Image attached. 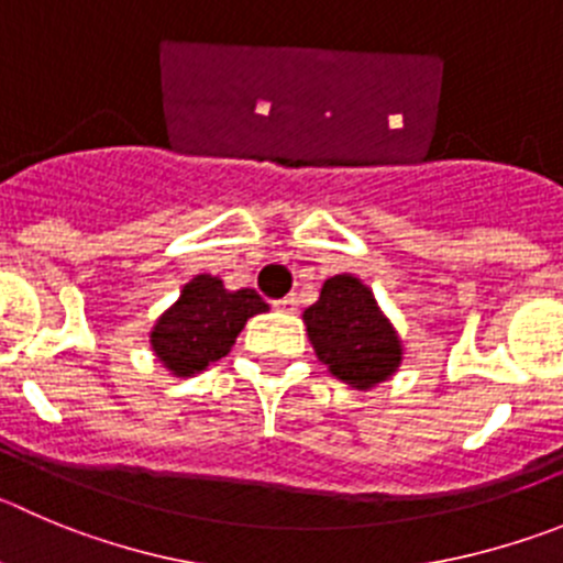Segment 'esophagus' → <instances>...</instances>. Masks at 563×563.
Wrapping results in <instances>:
<instances>
[{"instance_id": "34e87169", "label": "esophagus", "mask_w": 563, "mask_h": 563, "mask_svg": "<svg viewBox=\"0 0 563 563\" xmlns=\"http://www.w3.org/2000/svg\"><path fill=\"white\" fill-rule=\"evenodd\" d=\"M275 308H277V311H283V313H294V311H297V297H283V299H277Z\"/></svg>"}]
</instances>
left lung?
I'll return each instance as SVG.
<instances>
[{
    "mask_svg": "<svg viewBox=\"0 0 563 563\" xmlns=\"http://www.w3.org/2000/svg\"><path fill=\"white\" fill-rule=\"evenodd\" d=\"M302 322L317 358L346 386L369 391L400 369V335L361 277H328Z\"/></svg>",
    "mask_w": 563,
    "mask_h": 563,
    "instance_id": "8db88e82",
    "label": "left lung"
}]
</instances>
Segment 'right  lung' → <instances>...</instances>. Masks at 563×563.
Returning <instances> with one entry per match:
<instances>
[{"mask_svg":"<svg viewBox=\"0 0 563 563\" xmlns=\"http://www.w3.org/2000/svg\"><path fill=\"white\" fill-rule=\"evenodd\" d=\"M269 311L255 288L228 291L213 275H197L183 286L172 308L157 317L150 333L155 358L175 377H194L224 358L246 319Z\"/></svg>","mask_w":563,"mask_h":563,"instance_id":"1","label":"right lung"}]
</instances>
